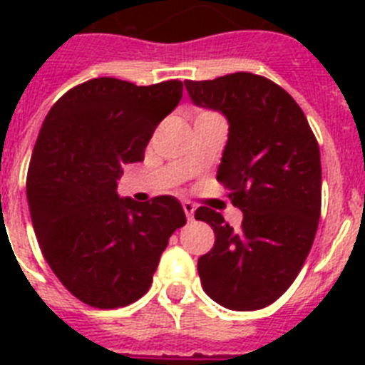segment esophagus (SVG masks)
<instances>
[{"label":"esophagus","instance_id":"34e87169","mask_svg":"<svg viewBox=\"0 0 365 365\" xmlns=\"http://www.w3.org/2000/svg\"><path fill=\"white\" fill-rule=\"evenodd\" d=\"M182 210H185L188 221H192L193 212H195V205H193V202H190V201H182Z\"/></svg>","mask_w":365,"mask_h":365}]
</instances>
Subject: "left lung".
I'll use <instances>...</instances> for the list:
<instances>
[{
  "label": "left lung",
  "instance_id": "8db88e82",
  "mask_svg": "<svg viewBox=\"0 0 365 365\" xmlns=\"http://www.w3.org/2000/svg\"><path fill=\"white\" fill-rule=\"evenodd\" d=\"M202 108L228 118L217 180L243 212L232 228L199 206L195 219L214 228L215 243L199 257L202 289L232 311H257L292 285L307 259L322 212L320 148L302 108L272 80L232 73L185 80Z\"/></svg>",
  "mask_w": 365,
  "mask_h": 365
}]
</instances>
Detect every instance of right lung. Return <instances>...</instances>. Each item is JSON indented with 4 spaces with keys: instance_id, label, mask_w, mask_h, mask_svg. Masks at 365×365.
Instances as JSON below:
<instances>
[{
    "instance_id": "obj_1",
    "label": "right lung",
    "mask_w": 365,
    "mask_h": 365,
    "mask_svg": "<svg viewBox=\"0 0 365 365\" xmlns=\"http://www.w3.org/2000/svg\"><path fill=\"white\" fill-rule=\"evenodd\" d=\"M180 96L179 80L135 86L102 76L69 89L41 124L27 173L32 227L56 278L91 307L143 298L170 235L185 227L172 195H117L122 166L144 160Z\"/></svg>"
}]
</instances>
